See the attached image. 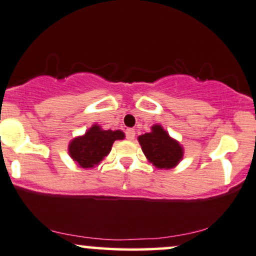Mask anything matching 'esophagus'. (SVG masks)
<instances>
[{"label": "esophagus", "instance_id": "34e87169", "mask_svg": "<svg viewBox=\"0 0 256 256\" xmlns=\"http://www.w3.org/2000/svg\"><path fill=\"white\" fill-rule=\"evenodd\" d=\"M134 130H132V128H128L126 130V138H128V140H134Z\"/></svg>", "mask_w": 256, "mask_h": 256}]
</instances>
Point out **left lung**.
I'll return each mask as SVG.
<instances>
[{
    "instance_id": "obj_1",
    "label": "left lung",
    "mask_w": 256,
    "mask_h": 256,
    "mask_svg": "<svg viewBox=\"0 0 256 256\" xmlns=\"http://www.w3.org/2000/svg\"><path fill=\"white\" fill-rule=\"evenodd\" d=\"M138 142L146 160L156 168H174L184 156V148L180 143L158 124L152 125L150 132L138 136Z\"/></svg>"
}]
</instances>
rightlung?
Listing matches in <instances>:
<instances>
[{
  "label": "right lung",
  "mask_w": 256,
  "mask_h": 256,
  "mask_svg": "<svg viewBox=\"0 0 256 256\" xmlns=\"http://www.w3.org/2000/svg\"><path fill=\"white\" fill-rule=\"evenodd\" d=\"M122 130H104L94 124L82 136L74 137L68 144V154L76 165L82 168H92L110 154L116 140H124Z\"/></svg>",
  "instance_id": "1"
}]
</instances>
